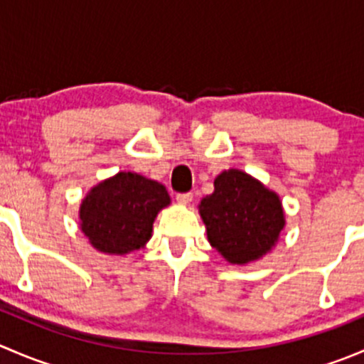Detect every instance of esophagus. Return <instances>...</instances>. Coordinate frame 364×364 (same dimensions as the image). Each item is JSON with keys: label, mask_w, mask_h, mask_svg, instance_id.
Here are the masks:
<instances>
[{"label": "esophagus", "mask_w": 364, "mask_h": 364, "mask_svg": "<svg viewBox=\"0 0 364 364\" xmlns=\"http://www.w3.org/2000/svg\"><path fill=\"white\" fill-rule=\"evenodd\" d=\"M193 199V193L192 192H185V193H178L176 196V200H178L179 204H190Z\"/></svg>", "instance_id": "1"}]
</instances>
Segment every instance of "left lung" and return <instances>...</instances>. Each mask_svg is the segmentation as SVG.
I'll list each match as a JSON object with an SVG mask.
<instances>
[{"mask_svg": "<svg viewBox=\"0 0 364 364\" xmlns=\"http://www.w3.org/2000/svg\"><path fill=\"white\" fill-rule=\"evenodd\" d=\"M208 240L229 262L247 264L267 253L285 225L278 196L247 172L230 168L199 205Z\"/></svg>", "mask_w": 364, "mask_h": 364, "instance_id": "8db88e82", "label": "left lung"}]
</instances>
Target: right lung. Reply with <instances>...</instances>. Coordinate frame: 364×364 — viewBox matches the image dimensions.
<instances>
[{
    "mask_svg": "<svg viewBox=\"0 0 364 364\" xmlns=\"http://www.w3.org/2000/svg\"><path fill=\"white\" fill-rule=\"evenodd\" d=\"M171 203L164 185L135 172H119L102 181L80 204V229L97 250H139L151 237L153 222Z\"/></svg>",
    "mask_w": 364,
    "mask_h": 364,
    "instance_id": "right-lung-1",
    "label": "right lung"
}]
</instances>
